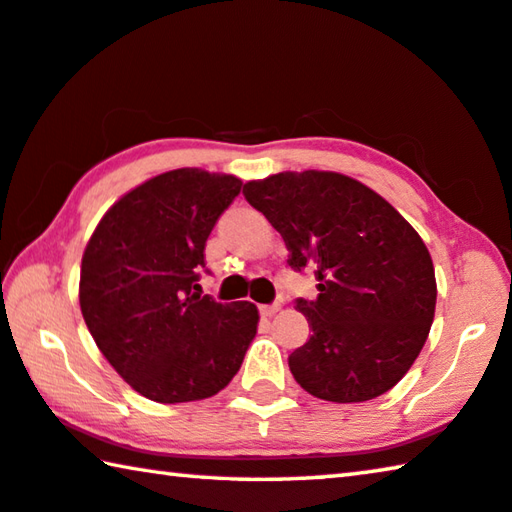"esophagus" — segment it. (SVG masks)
<instances>
[{"mask_svg":"<svg viewBox=\"0 0 512 512\" xmlns=\"http://www.w3.org/2000/svg\"><path fill=\"white\" fill-rule=\"evenodd\" d=\"M280 309H282L280 302H273V305H262V307H259V314H262V316H275Z\"/></svg>","mask_w":512,"mask_h":512,"instance_id":"1","label":"esophagus"}]
</instances>
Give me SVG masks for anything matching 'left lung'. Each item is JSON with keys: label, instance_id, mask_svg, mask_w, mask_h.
Returning <instances> with one entry per match:
<instances>
[{"label": "left lung", "instance_id": "left-lung-1", "mask_svg": "<svg viewBox=\"0 0 512 512\" xmlns=\"http://www.w3.org/2000/svg\"><path fill=\"white\" fill-rule=\"evenodd\" d=\"M280 232L289 266H316V300H298L309 341L291 352L298 384L350 404L384 395L418 359L436 311L427 246L395 207L336 171H282L244 185Z\"/></svg>", "mask_w": 512, "mask_h": 512}]
</instances>
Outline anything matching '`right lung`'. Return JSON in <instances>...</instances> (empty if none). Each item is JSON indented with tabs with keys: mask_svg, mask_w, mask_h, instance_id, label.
<instances>
[{
	"mask_svg": "<svg viewBox=\"0 0 512 512\" xmlns=\"http://www.w3.org/2000/svg\"><path fill=\"white\" fill-rule=\"evenodd\" d=\"M239 192L241 180L228 173H160L121 196L85 246V325L121 379L153 402L223 391L255 339L253 302L223 305L196 293L205 241Z\"/></svg>",
	"mask_w": 512,
	"mask_h": 512,
	"instance_id": "add662e5",
	"label": "right lung"
}]
</instances>
